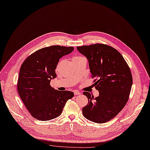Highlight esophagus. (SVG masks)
Here are the masks:
<instances>
[{"label":"esophagus","mask_w":150,"mask_h":150,"mask_svg":"<svg viewBox=\"0 0 150 150\" xmlns=\"http://www.w3.org/2000/svg\"><path fill=\"white\" fill-rule=\"evenodd\" d=\"M74 95H81V93L79 91H74Z\"/></svg>","instance_id":"obj_1"}]
</instances>
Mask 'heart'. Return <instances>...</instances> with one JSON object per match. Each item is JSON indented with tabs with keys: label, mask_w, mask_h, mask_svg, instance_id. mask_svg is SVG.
Masks as SVG:
<instances>
[{
	"label": "heart",
	"mask_w": 150,
	"mask_h": 150,
	"mask_svg": "<svg viewBox=\"0 0 150 150\" xmlns=\"http://www.w3.org/2000/svg\"><path fill=\"white\" fill-rule=\"evenodd\" d=\"M80 57H79V56H76V57H74L73 58V59H79V58H80Z\"/></svg>",
	"instance_id": "heart-1"
}]
</instances>
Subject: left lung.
<instances>
[{
	"label": "left lung",
	"mask_w": 150,
	"mask_h": 150,
	"mask_svg": "<svg viewBox=\"0 0 150 150\" xmlns=\"http://www.w3.org/2000/svg\"><path fill=\"white\" fill-rule=\"evenodd\" d=\"M76 49L87 58L99 93L95 98L89 92H83L88 103L82 109L83 115L93 122H106L117 115L128 101L133 81L130 69L120 53L106 44Z\"/></svg>",
	"instance_id": "obj_1"
}]
</instances>
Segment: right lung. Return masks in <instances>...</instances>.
Segmentation results:
<instances>
[{
	"label": "right lung",
	"instance_id": "right-lung-1",
	"mask_svg": "<svg viewBox=\"0 0 150 150\" xmlns=\"http://www.w3.org/2000/svg\"><path fill=\"white\" fill-rule=\"evenodd\" d=\"M73 47L52 46L38 50L22 64L17 83L19 96L33 117L42 121L56 118L66 102L74 97L69 91H58L50 85L57 76L59 59L74 51Z\"/></svg>",
	"mask_w": 150,
	"mask_h": 150
}]
</instances>
